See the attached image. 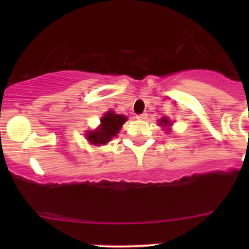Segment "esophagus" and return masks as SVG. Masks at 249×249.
<instances>
[{
	"mask_svg": "<svg viewBox=\"0 0 249 249\" xmlns=\"http://www.w3.org/2000/svg\"><path fill=\"white\" fill-rule=\"evenodd\" d=\"M136 118L140 120H145L148 118V115H147V113H142V114H137Z\"/></svg>",
	"mask_w": 249,
	"mask_h": 249,
	"instance_id": "esophagus-1",
	"label": "esophagus"
}]
</instances>
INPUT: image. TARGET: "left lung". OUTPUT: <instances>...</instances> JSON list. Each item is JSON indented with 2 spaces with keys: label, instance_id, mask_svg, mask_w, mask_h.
<instances>
[{
  "label": "left lung",
  "instance_id": "obj_1",
  "mask_svg": "<svg viewBox=\"0 0 249 249\" xmlns=\"http://www.w3.org/2000/svg\"><path fill=\"white\" fill-rule=\"evenodd\" d=\"M160 124H162V125H164V126H166V125H169L170 123H169V120L166 119V118H162V119L160 120Z\"/></svg>",
  "mask_w": 249,
  "mask_h": 249
}]
</instances>
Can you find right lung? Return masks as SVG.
Returning a JSON list of instances; mask_svg holds the SVG:
<instances>
[{"label":"right lung","mask_w":249,"mask_h":249,"mask_svg":"<svg viewBox=\"0 0 249 249\" xmlns=\"http://www.w3.org/2000/svg\"><path fill=\"white\" fill-rule=\"evenodd\" d=\"M126 122V117L122 114H115L113 112H107L101 119V126L95 131L88 134V140L92 144H105L119 132L120 127Z\"/></svg>","instance_id":"obj_1"}]
</instances>
